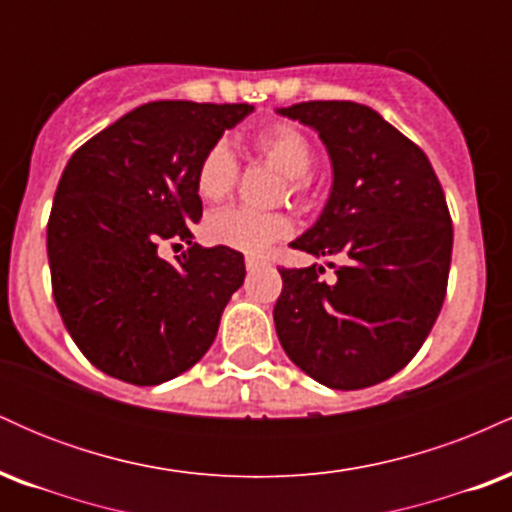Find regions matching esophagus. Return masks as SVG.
<instances>
[{"mask_svg":"<svg viewBox=\"0 0 512 512\" xmlns=\"http://www.w3.org/2000/svg\"><path fill=\"white\" fill-rule=\"evenodd\" d=\"M245 267H248V272H255L257 267H262V260H257V257H245Z\"/></svg>","mask_w":512,"mask_h":512,"instance_id":"34e87169","label":"esophagus"}]
</instances>
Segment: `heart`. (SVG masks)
<instances>
[{
  "mask_svg": "<svg viewBox=\"0 0 512 512\" xmlns=\"http://www.w3.org/2000/svg\"><path fill=\"white\" fill-rule=\"evenodd\" d=\"M252 149L264 163L286 175V187L296 199L308 202L313 199V178L310 168L315 163V149L308 134L289 122H276V125L262 129L252 139ZM238 182V161L228 144H211L204 156L199 158L195 173V190L204 202H221L233 192ZM293 223L286 214H262L252 209H221L214 211L204 221V233L211 243L223 245L248 255H260L276 243V240L289 238Z\"/></svg>",
  "mask_w": 512,
  "mask_h": 512,
  "instance_id": "heart-1",
  "label": "heart"
}]
</instances>
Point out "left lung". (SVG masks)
Segmentation results:
<instances>
[{"label":"left lung","instance_id":"1","mask_svg":"<svg viewBox=\"0 0 512 512\" xmlns=\"http://www.w3.org/2000/svg\"><path fill=\"white\" fill-rule=\"evenodd\" d=\"M281 115L317 129L334 182L313 228L291 243L325 267L279 269L274 325L317 383L361 390L392 378L426 342L448 291L452 219L431 161L411 139L351 101H308Z\"/></svg>","mask_w":512,"mask_h":512}]
</instances>
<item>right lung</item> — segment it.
I'll list each match as a JSON object with an SVG mask.
<instances>
[{"label":"right lung","mask_w":512,"mask_h":512,"mask_svg":"<svg viewBox=\"0 0 512 512\" xmlns=\"http://www.w3.org/2000/svg\"><path fill=\"white\" fill-rule=\"evenodd\" d=\"M248 103L154 101L74 151L48 221L52 296L88 361L158 385L207 354L245 279L243 255L192 243L199 158L252 113ZM188 243L175 263L163 242Z\"/></svg>","instance_id":"right-lung-1"}]
</instances>
